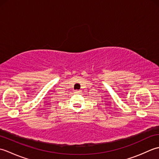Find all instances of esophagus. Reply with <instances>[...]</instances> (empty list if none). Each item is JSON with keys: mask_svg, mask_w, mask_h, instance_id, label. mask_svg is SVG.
I'll return each mask as SVG.
<instances>
[{"mask_svg": "<svg viewBox=\"0 0 159 159\" xmlns=\"http://www.w3.org/2000/svg\"><path fill=\"white\" fill-rule=\"evenodd\" d=\"M80 92V91L79 90H75V91H74V93H79Z\"/></svg>", "mask_w": 159, "mask_h": 159, "instance_id": "34e87169", "label": "esophagus"}]
</instances>
